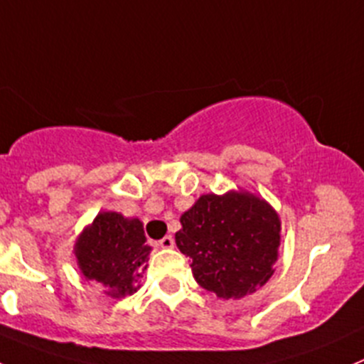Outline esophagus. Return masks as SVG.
Masks as SVG:
<instances>
[{
	"instance_id": "esophagus-1",
	"label": "esophagus",
	"mask_w": 364,
	"mask_h": 364,
	"mask_svg": "<svg viewBox=\"0 0 364 364\" xmlns=\"http://www.w3.org/2000/svg\"><path fill=\"white\" fill-rule=\"evenodd\" d=\"M159 245H161L162 248H173L175 240H173V236H164L161 241H159Z\"/></svg>"
}]
</instances>
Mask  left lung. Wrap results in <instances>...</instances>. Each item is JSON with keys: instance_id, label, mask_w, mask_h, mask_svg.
Instances as JSON below:
<instances>
[{"instance_id": "8db88e82", "label": "left lung", "mask_w": 364, "mask_h": 364, "mask_svg": "<svg viewBox=\"0 0 364 364\" xmlns=\"http://www.w3.org/2000/svg\"><path fill=\"white\" fill-rule=\"evenodd\" d=\"M176 247L193 259V275L220 299H241L273 275L280 245L275 210L248 193L203 195L182 214Z\"/></svg>"}]
</instances>
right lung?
<instances>
[{
	"mask_svg": "<svg viewBox=\"0 0 364 364\" xmlns=\"http://www.w3.org/2000/svg\"><path fill=\"white\" fill-rule=\"evenodd\" d=\"M143 223L117 213H100L76 241L75 254L89 280L109 288L107 295L124 296L137 291V279L148 266Z\"/></svg>",
	"mask_w": 364,
	"mask_h": 364,
	"instance_id": "add662e5",
	"label": "right lung"
}]
</instances>
